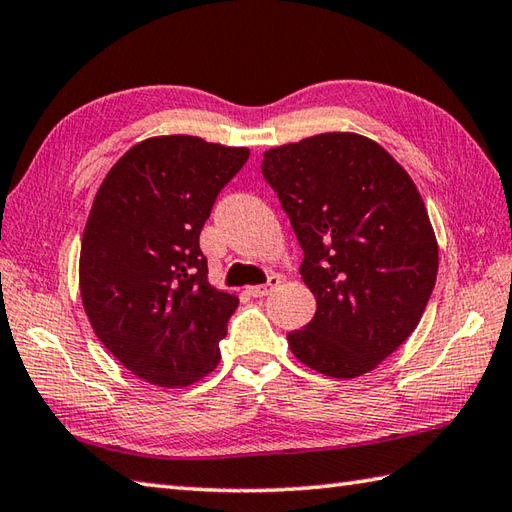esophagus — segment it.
<instances>
[{
  "instance_id": "obj_1",
  "label": "esophagus",
  "mask_w": 512,
  "mask_h": 512,
  "mask_svg": "<svg viewBox=\"0 0 512 512\" xmlns=\"http://www.w3.org/2000/svg\"><path fill=\"white\" fill-rule=\"evenodd\" d=\"M279 284H281V277L270 275L266 284H262V286H250V288H248V295H250V297H266V295H270V292H273L275 288H279Z\"/></svg>"
}]
</instances>
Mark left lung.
<instances>
[{
	"instance_id": "8db88e82",
	"label": "left lung",
	"mask_w": 512,
	"mask_h": 512,
	"mask_svg": "<svg viewBox=\"0 0 512 512\" xmlns=\"http://www.w3.org/2000/svg\"><path fill=\"white\" fill-rule=\"evenodd\" d=\"M262 173L303 250L317 312L288 345L332 378L378 367L416 330L438 242L409 173L372 138L330 132L268 149Z\"/></svg>"
}]
</instances>
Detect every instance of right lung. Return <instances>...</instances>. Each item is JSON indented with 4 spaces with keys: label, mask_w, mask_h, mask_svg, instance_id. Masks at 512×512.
<instances>
[{
    "label": "right lung",
    "mask_w": 512,
    "mask_h": 512,
    "mask_svg": "<svg viewBox=\"0 0 512 512\" xmlns=\"http://www.w3.org/2000/svg\"><path fill=\"white\" fill-rule=\"evenodd\" d=\"M248 156L198 136H154L96 191L79 259L83 308L116 361L151 385L187 387L220 363L239 299L206 279L200 231Z\"/></svg>",
    "instance_id": "add662e5"
}]
</instances>
